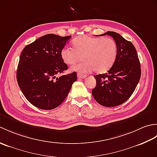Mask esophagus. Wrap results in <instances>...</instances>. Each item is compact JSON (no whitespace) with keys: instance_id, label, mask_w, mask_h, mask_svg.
I'll use <instances>...</instances> for the list:
<instances>
[{"instance_id":"obj_1","label":"esophagus","mask_w":157,"mask_h":157,"mask_svg":"<svg viewBox=\"0 0 157 157\" xmlns=\"http://www.w3.org/2000/svg\"><path fill=\"white\" fill-rule=\"evenodd\" d=\"M86 77V75H84V74H82V73H78V78H82V79H84V78H85Z\"/></svg>"}]
</instances>
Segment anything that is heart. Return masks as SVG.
I'll return each mask as SVG.
<instances>
[{"mask_svg":"<svg viewBox=\"0 0 157 157\" xmlns=\"http://www.w3.org/2000/svg\"><path fill=\"white\" fill-rule=\"evenodd\" d=\"M73 48L63 47L61 57L67 65H73L79 61L82 62L73 65L72 71L85 73L94 71L103 73L111 67L117 55V45L111 38L82 36L72 41Z\"/></svg>","mask_w":157,"mask_h":157,"instance_id":"1","label":"heart"}]
</instances>
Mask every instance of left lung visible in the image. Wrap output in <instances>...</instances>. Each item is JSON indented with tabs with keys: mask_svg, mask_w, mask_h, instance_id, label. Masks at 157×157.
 <instances>
[{
	"mask_svg": "<svg viewBox=\"0 0 157 157\" xmlns=\"http://www.w3.org/2000/svg\"><path fill=\"white\" fill-rule=\"evenodd\" d=\"M111 36L117 45V55L107 73L94 75L96 85L92 90L93 97L100 105L112 107L123 104L129 98L141 76L140 63L134 44L114 32L101 36Z\"/></svg>",
	"mask_w": 157,
	"mask_h": 157,
	"instance_id": "left-lung-1",
	"label": "left lung"
}]
</instances>
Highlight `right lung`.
I'll use <instances>...</instances> for the list:
<instances>
[{
  "label": "right lung",
  "instance_id": "1",
  "mask_svg": "<svg viewBox=\"0 0 157 157\" xmlns=\"http://www.w3.org/2000/svg\"><path fill=\"white\" fill-rule=\"evenodd\" d=\"M71 37L46 34L23 48L17 80L26 99L36 107L44 110L57 107L77 80L75 71L56 77L68 69L60 52Z\"/></svg>",
  "mask_w": 157,
  "mask_h": 157
}]
</instances>
